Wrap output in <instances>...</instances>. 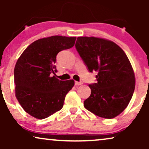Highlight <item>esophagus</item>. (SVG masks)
I'll use <instances>...</instances> for the list:
<instances>
[{
	"instance_id": "obj_1",
	"label": "esophagus",
	"mask_w": 149,
	"mask_h": 149,
	"mask_svg": "<svg viewBox=\"0 0 149 149\" xmlns=\"http://www.w3.org/2000/svg\"><path fill=\"white\" fill-rule=\"evenodd\" d=\"M74 84H75V85H82L83 84V82H78V81H75L74 82Z\"/></svg>"
}]
</instances>
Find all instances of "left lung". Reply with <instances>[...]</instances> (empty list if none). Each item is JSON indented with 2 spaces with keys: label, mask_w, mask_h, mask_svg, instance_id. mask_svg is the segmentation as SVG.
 Instances as JSON below:
<instances>
[{
  "label": "left lung",
  "mask_w": 149,
  "mask_h": 149,
  "mask_svg": "<svg viewBox=\"0 0 149 149\" xmlns=\"http://www.w3.org/2000/svg\"><path fill=\"white\" fill-rule=\"evenodd\" d=\"M75 47L89 72H97V83L89 85L91 92L84 107L100 117H116L129 104L135 89L127 56L119 45L102 38L79 36Z\"/></svg>",
  "instance_id": "left-lung-1"
}]
</instances>
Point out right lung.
<instances>
[{
  "instance_id": "right-lung-1",
  "label": "right lung",
  "mask_w": 149,
  "mask_h": 149,
  "mask_svg": "<svg viewBox=\"0 0 149 149\" xmlns=\"http://www.w3.org/2000/svg\"><path fill=\"white\" fill-rule=\"evenodd\" d=\"M76 37L52 36L40 38L24 51L14 69L15 97L30 115L43 119L62 109L72 79L60 81L55 74L59 52L74 46Z\"/></svg>"
}]
</instances>
